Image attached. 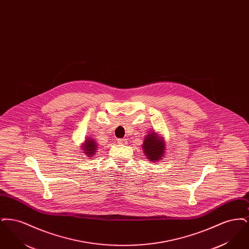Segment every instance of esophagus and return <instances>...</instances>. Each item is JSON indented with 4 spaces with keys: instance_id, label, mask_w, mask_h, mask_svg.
I'll return each mask as SVG.
<instances>
[{
    "instance_id": "esophagus-1",
    "label": "esophagus",
    "mask_w": 249,
    "mask_h": 249,
    "mask_svg": "<svg viewBox=\"0 0 249 249\" xmlns=\"http://www.w3.org/2000/svg\"><path fill=\"white\" fill-rule=\"evenodd\" d=\"M118 142L120 143V144H126V143H127V140H126V139H123V138H121V139H119V140H118Z\"/></svg>"
}]
</instances>
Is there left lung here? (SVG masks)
<instances>
[{"mask_svg":"<svg viewBox=\"0 0 249 249\" xmlns=\"http://www.w3.org/2000/svg\"><path fill=\"white\" fill-rule=\"evenodd\" d=\"M142 147L146 158L152 162L161 160L165 151V143L163 139L155 131H150L144 137Z\"/></svg>","mask_w":249,"mask_h":249,"instance_id":"8db88e82","label":"left lung"}]
</instances>
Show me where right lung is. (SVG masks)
Here are the masks:
<instances>
[{"mask_svg":"<svg viewBox=\"0 0 249 249\" xmlns=\"http://www.w3.org/2000/svg\"><path fill=\"white\" fill-rule=\"evenodd\" d=\"M96 143H97V142H95L93 139L88 138V139H86L85 143L82 145L83 150L85 151L84 153L87 155V156H89V158L94 156L95 152L97 151V150H96V149H97V144H96Z\"/></svg>","mask_w":249,"mask_h":249,"instance_id":"1","label":"right lung"}]
</instances>
